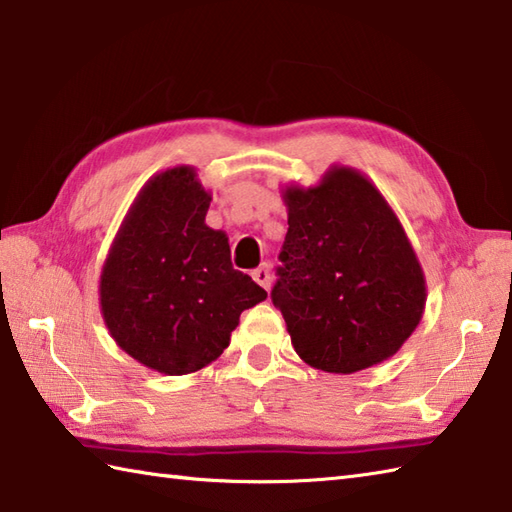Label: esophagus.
<instances>
[{
	"label": "esophagus",
	"instance_id": "1",
	"mask_svg": "<svg viewBox=\"0 0 512 512\" xmlns=\"http://www.w3.org/2000/svg\"><path fill=\"white\" fill-rule=\"evenodd\" d=\"M250 275H253V279L257 281L259 286L266 288V290H270V281H273V275H270V268H268V264H262L259 268H255L253 273H250Z\"/></svg>",
	"mask_w": 512,
	"mask_h": 512
}]
</instances>
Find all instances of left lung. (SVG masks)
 <instances>
[{
	"instance_id": "1",
	"label": "left lung",
	"mask_w": 512,
	"mask_h": 512,
	"mask_svg": "<svg viewBox=\"0 0 512 512\" xmlns=\"http://www.w3.org/2000/svg\"><path fill=\"white\" fill-rule=\"evenodd\" d=\"M288 233L270 292L310 367L354 374L394 356L418 328L427 286L387 200L361 171L332 167L288 187Z\"/></svg>"
}]
</instances>
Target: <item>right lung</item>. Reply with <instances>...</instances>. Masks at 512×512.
<instances>
[{"mask_svg":"<svg viewBox=\"0 0 512 512\" xmlns=\"http://www.w3.org/2000/svg\"><path fill=\"white\" fill-rule=\"evenodd\" d=\"M211 193L191 167L151 178L116 233L101 273V312L116 345L182 376L213 363L239 314L268 295L231 264L228 237L204 224Z\"/></svg>","mask_w":512,"mask_h":512,"instance_id":"obj_1","label":"right lung"}]
</instances>
